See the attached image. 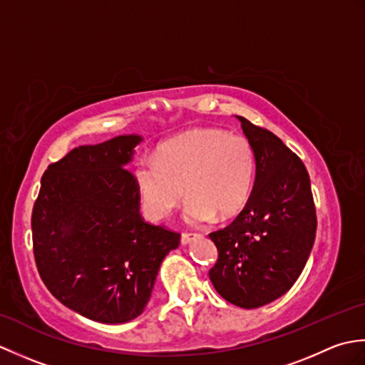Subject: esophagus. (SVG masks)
Returning <instances> with one entry per match:
<instances>
[{
	"mask_svg": "<svg viewBox=\"0 0 365 365\" xmlns=\"http://www.w3.org/2000/svg\"><path fill=\"white\" fill-rule=\"evenodd\" d=\"M191 238H192L191 234H187V232H183V234L180 235V243L182 245H188L191 242Z\"/></svg>",
	"mask_w": 365,
	"mask_h": 365,
	"instance_id": "34e87169",
	"label": "esophagus"
}]
</instances>
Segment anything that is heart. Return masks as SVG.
<instances>
[{
    "label": "heart",
    "mask_w": 365,
    "mask_h": 365,
    "mask_svg": "<svg viewBox=\"0 0 365 365\" xmlns=\"http://www.w3.org/2000/svg\"><path fill=\"white\" fill-rule=\"evenodd\" d=\"M254 178L251 143L221 128H192L170 138L157 157L139 160L135 168L139 197L150 218H168L187 188L185 215L192 224L238 215L252 195Z\"/></svg>",
    "instance_id": "1"
}]
</instances>
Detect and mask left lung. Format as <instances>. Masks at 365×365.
Returning a JSON list of instances; mask_svg holds the SVG:
<instances>
[{
    "label": "left lung",
    "instance_id": "left-lung-1",
    "mask_svg": "<svg viewBox=\"0 0 365 365\" xmlns=\"http://www.w3.org/2000/svg\"><path fill=\"white\" fill-rule=\"evenodd\" d=\"M238 119L255 155L254 188L237 218L208 235L218 247L208 276L224 299L255 309L297 282L314 246L317 215L298 155L269 130Z\"/></svg>",
    "mask_w": 365,
    "mask_h": 365
}]
</instances>
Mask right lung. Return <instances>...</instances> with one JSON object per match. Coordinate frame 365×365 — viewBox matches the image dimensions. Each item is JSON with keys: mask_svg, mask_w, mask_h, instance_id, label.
<instances>
[{"mask_svg": "<svg viewBox=\"0 0 365 365\" xmlns=\"http://www.w3.org/2000/svg\"><path fill=\"white\" fill-rule=\"evenodd\" d=\"M141 136L80 145L46 168L33 207V251L46 289L100 323L141 315L180 234L145 222L125 168Z\"/></svg>", "mask_w": 365, "mask_h": 365, "instance_id": "right-lung-1", "label": "right lung"}]
</instances>
